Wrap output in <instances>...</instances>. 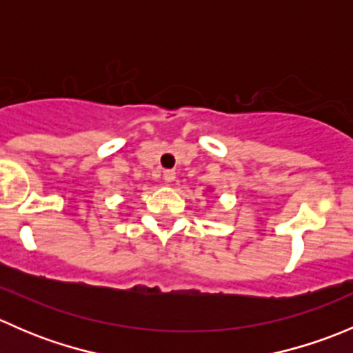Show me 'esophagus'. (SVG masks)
<instances>
[{"mask_svg": "<svg viewBox=\"0 0 353 353\" xmlns=\"http://www.w3.org/2000/svg\"><path fill=\"white\" fill-rule=\"evenodd\" d=\"M174 179H176V172H174V170H165V172H163V181H165V183H174Z\"/></svg>", "mask_w": 353, "mask_h": 353, "instance_id": "34e87169", "label": "esophagus"}]
</instances>
